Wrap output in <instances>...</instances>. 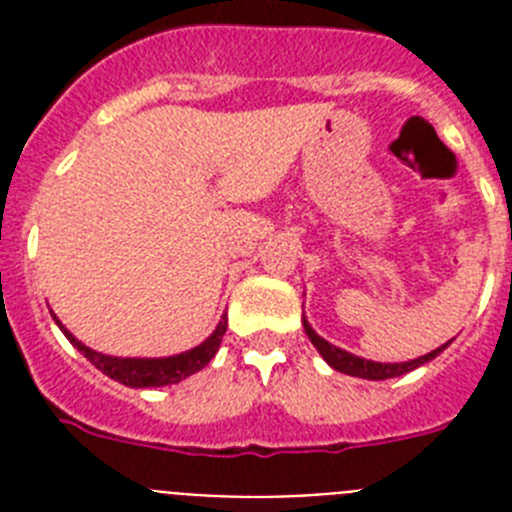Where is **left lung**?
<instances>
[{
    "instance_id": "left-lung-1",
    "label": "left lung",
    "mask_w": 512,
    "mask_h": 512,
    "mask_svg": "<svg viewBox=\"0 0 512 512\" xmlns=\"http://www.w3.org/2000/svg\"><path fill=\"white\" fill-rule=\"evenodd\" d=\"M302 323H305V333L307 338L312 341V346L318 348L320 356H323L325 361H328L336 372H343V374H351V377H361V379H392V377H402V374L413 372V369H418V366H423L425 361L436 359L438 354H441L443 348L449 346V343H443L441 348H436V351H431V354L425 356H418V359L413 361H402V364H379V361H369V359H361V356H354L348 354V351H343V348L333 346V343H328L325 338H320L315 330L310 328V323H307L305 318H302Z\"/></svg>"
}]
</instances>
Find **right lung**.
Returning <instances> with one entry per match:
<instances>
[{
    "mask_svg": "<svg viewBox=\"0 0 512 512\" xmlns=\"http://www.w3.org/2000/svg\"><path fill=\"white\" fill-rule=\"evenodd\" d=\"M58 323V320H56ZM58 328L63 330V336L69 338L81 354L87 356L99 372L107 374L115 382L125 384V387H164V384H176L187 379L189 374L200 372L202 366H207L212 361V356L217 354L220 341H223L225 330H228V318L223 315V320L217 323V328L212 330V336L205 338L200 346L189 348L184 354L166 356V359H120V356H104L94 348L84 346L79 338H74L69 330L58 323Z\"/></svg>",
    "mask_w": 512,
    "mask_h": 512,
    "instance_id": "obj_1",
    "label": "right lung"
}]
</instances>
